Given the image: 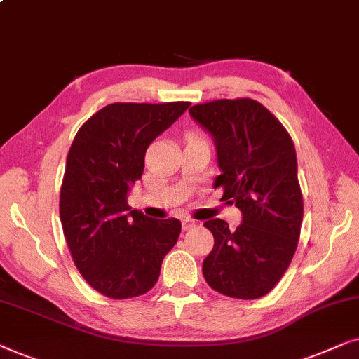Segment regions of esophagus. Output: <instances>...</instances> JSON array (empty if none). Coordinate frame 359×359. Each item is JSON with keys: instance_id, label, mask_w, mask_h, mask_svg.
Here are the masks:
<instances>
[{"instance_id": "obj_1", "label": "esophagus", "mask_w": 359, "mask_h": 359, "mask_svg": "<svg viewBox=\"0 0 359 359\" xmlns=\"http://www.w3.org/2000/svg\"><path fill=\"white\" fill-rule=\"evenodd\" d=\"M197 222H195V219H190V218H185V219H182V229L184 231H189V229H192V228H195L197 226Z\"/></svg>"}]
</instances>
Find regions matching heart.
I'll use <instances>...</instances> for the list:
<instances>
[{
  "mask_svg": "<svg viewBox=\"0 0 359 359\" xmlns=\"http://www.w3.org/2000/svg\"><path fill=\"white\" fill-rule=\"evenodd\" d=\"M189 140H197V137H195V136H192V135H190V136H189Z\"/></svg>",
  "mask_w": 359,
  "mask_h": 359,
  "instance_id": "1",
  "label": "heart"
}]
</instances>
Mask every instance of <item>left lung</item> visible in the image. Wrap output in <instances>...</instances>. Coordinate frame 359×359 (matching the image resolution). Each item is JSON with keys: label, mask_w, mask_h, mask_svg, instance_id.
Listing matches in <instances>:
<instances>
[{"label": "left lung", "mask_w": 359, "mask_h": 359, "mask_svg": "<svg viewBox=\"0 0 359 359\" xmlns=\"http://www.w3.org/2000/svg\"><path fill=\"white\" fill-rule=\"evenodd\" d=\"M189 111L215 140L222 170L215 187L243 213L235 231L219 218L203 223L215 238L203 277L226 297L259 299L276 287L297 250L304 200L294 142L256 100H215Z\"/></svg>", "instance_id": "1"}]
</instances>
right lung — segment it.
Listing matches in <instances>:
<instances>
[{"label":"right lung","mask_w":359,"mask_h":359,"mask_svg":"<svg viewBox=\"0 0 359 359\" xmlns=\"http://www.w3.org/2000/svg\"><path fill=\"white\" fill-rule=\"evenodd\" d=\"M189 102L113 103L88 118L72 142L60 187V222L72 259L109 299L146 294L177 243V218L152 219L128 205L147 147Z\"/></svg>","instance_id":"add662e5"}]
</instances>
